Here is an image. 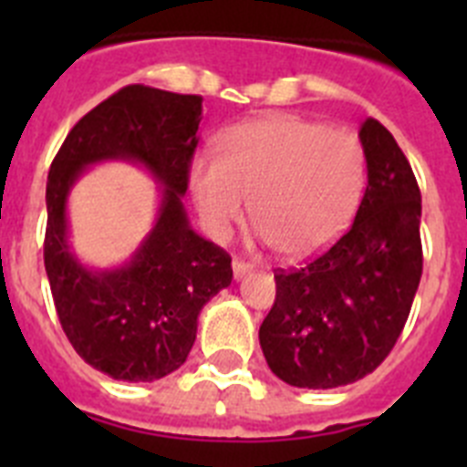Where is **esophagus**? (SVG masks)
<instances>
[{
	"instance_id": "1",
	"label": "esophagus",
	"mask_w": 467,
	"mask_h": 467,
	"mask_svg": "<svg viewBox=\"0 0 467 467\" xmlns=\"http://www.w3.org/2000/svg\"><path fill=\"white\" fill-rule=\"evenodd\" d=\"M231 266H234V275H236L238 280H241L243 275H247V274H250V271H253V266H250V264H247V262H243V259H234V264H231Z\"/></svg>"
}]
</instances>
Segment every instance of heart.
Segmentation results:
<instances>
[{
  "label": "heart",
  "instance_id": "heart-1",
  "mask_svg": "<svg viewBox=\"0 0 467 467\" xmlns=\"http://www.w3.org/2000/svg\"><path fill=\"white\" fill-rule=\"evenodd\" d=\"M189 182L214 238L229 236L250 198L259 241L306 259L327 250L356 213L365 147L350 130L274 114L226 130L214 159L193 161Z\"/></svg>",
  "mask_w": 467,
  "mask_h": 467
}]
</instances>
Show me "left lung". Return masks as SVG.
Masks as SVG:
<instances>
[{"instance_id": "obj_1", "label": "left lung", "mask_w": 467, "mask_h": 467, "mask_svg": "<svg viewBox=\"0 0 467 467\" xmlns=\"http://www.w3.org/2000/svg\"><path fill=\"white\" fill-rule=\"evenodd\" d=\"M367 189L327 253L278 269L259 327L271 372L296 388H337L374 372L393 350L423 274L420 192L410 161L377 119L360 128Z\"/></svg>"}]
</instances>
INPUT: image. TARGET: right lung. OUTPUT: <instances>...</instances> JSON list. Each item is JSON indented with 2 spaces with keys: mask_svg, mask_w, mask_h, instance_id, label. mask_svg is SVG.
Instances as JSON below:
<instances>
[{
  "mask_svg": "<svg viewBox=\"0 0 467 467\" xmlns=\"http://www.w3.org/2000/svg\"><path fill=\"white\" fill-rule=\"evenodd\" d=\"M203 111L201 95L133 84L77 121L47 182L44 266L57 317L74 350L119 381H154L184 365L198 313L229 287L231 257L189 226L182 196ZM133 160L164 192L157 224L119 270H86L67 243V196L88 165Z\"/></svg>",
  "mask_w": 467,
  "mask_h": 467,
  "instance_id": "1",
  "label": "right lung"
}]
</instances>
